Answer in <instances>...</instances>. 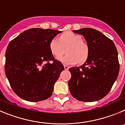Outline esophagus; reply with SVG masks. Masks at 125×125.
Here are the masks:
<instances>
[{"mask_svg":"<svg viewBox=\"0 0 125 125\" xmlns=\"http://www.w3.org/2000/svg\"><path fill=\"white\" fill-rule=\"evenodd\" d=\"M64 69H66V70H68V69H69V67H68V66H67V65H64Z\"/></svg>","mask_w":125,"mask_h":125,"instance_id":"obj_1","label":"esophagus"}]
</instances>
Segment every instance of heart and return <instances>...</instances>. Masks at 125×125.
I'll use <instances>...</instances> for the list:
<instances>
[{"label":"heart","instance_id":"b5f03b06","mask_svg":"<svg viewBox=\"0 0 125 125\" xmlns=\"http://www.w3.org/2000/svg\"><path fill=\"white\" fill-rule=\"evenodd\" d=\"M66 49L67 54L59 58L61 61L68 64L78 63L82 64L88 59L89 56V45L83 41L82 36L71 31L66 32L61 34L59 40L54 37L50 41L49 49L54 57H61Z\"/></svg>","mask_w":125,"mask_h":125}]
</instances>
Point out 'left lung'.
Instances as JSON below:
<instances>
[{
  "mask_svg": "<svg viewBox=\"0 0 125 125\" xmlns=\"http://www.w3.org/2000/svg\"><path fill=\"white\" fill-rule=\"evenodd\" d=\"M73 32L84 36L90 52L84 64L69 69V91L79 101H98L110 92L118 76L117 49L111 39L97 30L83 28Z\"/></svg>",
  "mask_w": 125,
  "mask_h": 125,
  "instance_id": "obj_1",
  "label": "left lung"
}]
</instances>
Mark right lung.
Instances as JSON below:
<instances>
[{"label":"right lung","mask_w":125,"mask_h":125,"mask_svg":"<svg viewBox=\"0 0 125 125\" xmlns=\"http://www.w3.org/2000/svg\"><path fill=\"white\" fill-rule=\"evenodd\" d=\"M61 32L30 29L9 44L5 52V75L13 91L23 100L37 102L52 95L54 85L64 68L51 54L49 44Z\"/></svg>","instance_id":"add662e5"}]
</instances>
